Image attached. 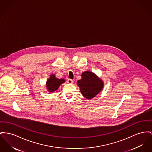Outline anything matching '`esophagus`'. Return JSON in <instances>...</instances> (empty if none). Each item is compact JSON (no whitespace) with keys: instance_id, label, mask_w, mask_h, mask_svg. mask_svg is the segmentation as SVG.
I'll return each mask as SVG.
<instances>
[{"instance_id":"obj_1","label":"esophagus","mask_w":152,"mask_h":152,"mask_svg":"<svg viewBox=\"0 0 152 152\" xmlns=\"http://www.w3.org/2000/svg\"><path fill=\"white\" fill-rule=\"evenodd\" d=\"M67 82H68V83H69V84H72V83H73V80L72 79H68Z\"/></svg>"}]
</instances>
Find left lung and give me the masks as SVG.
<instances>
[{
  "label": "left lung",
  "instance_id": "8db88e82",
  "mask_svg": "<svg viewBox=\"0 0 152 152\" xmlns=\"http://www.w3.org/2000/svg\"><path fill=\"white\" fill-rule=\"evenodd\" d=\"M77 85L84 97L88 99L94 98L103 88V81L93 72L85 71L81 74V79L77 81Z\"/></svg>",
  "mask_w": 152,
  "mask_h": 152
}]
</instances>
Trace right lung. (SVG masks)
<instances>
[{
	"label": "right lung",
	"instance_id": "add662e5",
	"mask_svg": "<svg viewBox=\"0 0 152 152\" xmlns=\"http://www.w3.org/2000/svg\"><path fill=\"white\" fill-rule=\"evenodd\" d=\"M65 82L64 79H57L55 75H51L49 79L46 81V88L49 92H53L58 88L60 86Z\"/></svg>",
	"mask_w": 152,
	"mask_h": 152
}]
</instances>
